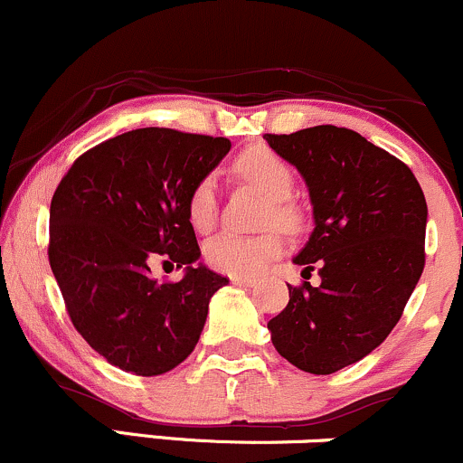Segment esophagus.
<instances>
[{"instance_id":"esophagus-1","label":"esophagus","mask_w":463,"mask_h":463,"mask_svg":"<svg viewBox=\"0 0 463 463\" xmlns=\"http://www.w3.org/2000/svg\"><path fill=\"white\" fill-rule=\"evenodd\" d=\"M231 281L235 283V286H243V288L257 286V279H252V277H231Z\"/></svg>"}]
</instances>
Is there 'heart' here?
I'll list each match as a JSON object with an SVG mask.
<instances>
[{
	"label": "heart",
	"mask_w": 463,
	"mask_h": 463,
	"mask_svg": "<svg viewBox=\"0 0 463 463\" xmlns=\"http://www.w3.org/2000/svg\"><path fill=\"white\" fill-rule=\"evenodd\" d=\"M235 171L243 180L257 186L270 200L266 223L294 228L298 215L289 204L294 189V174L277 151L268 146H250L235 160ZM186 220L197 232H208L217 222V186L213 175H204L193 184L186 197ZM283 252V237L277 231L259 235L222 232L204 243V259L213 270L231 277H255Z\"/></svg>",
	"instance_id": "1"
}]
</instances>
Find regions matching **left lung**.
<instances>
[{
	"mask_svg": "<svg viewBox=\"0 0 463 463\" xmlns=\"http://www.w3.org/2000/svg\"><path fill=\"white\" fill-rule=\"evenodd\" d=\"M263 138L306 180L314 232L294 263L321 277L288 286L268 329L288 363L327 375L372 354L402 317L424 270V193L402 160L345 127Z\"/></svg>",
	"mask_w": 463,
	"mask_h": 463,
	"instance_id": "1",
	"label": "left lung"
}]
</instances>
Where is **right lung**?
I'll return each mask as SVG.
<instances>
[{"instance_id":"obj_1","label":"right lung","mask_w":463,"mask_h":463,"mask_svg":"<svg viewBox=\"0 0 463 463\" xmlns=\"http://www.w3.org/2000/svg\"><path fill=\"white\" fill-rule=\"evenodd\" d=\"M228 151V138L145 127L91 146L59 182L50 268L76 332L114 367L160 375L195 349L208 301L228 279L195 266L186 197ZM157 258L184 265L185 277L157 282Z\"/></svg>"}]
</instances>
